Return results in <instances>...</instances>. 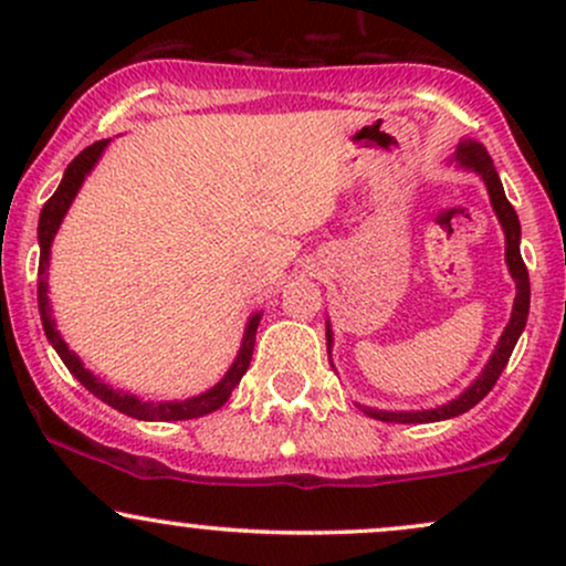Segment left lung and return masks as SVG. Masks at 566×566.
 I'll return each instance as SVG.
<instances>
[{
  "mask_svg": "<svg viewBox=\"0 0 566 566\" xmlns=\"http://www.w3.org/2000/svg\"><path fill=\"white\" fill-rule=\"evenodd\" d=\"M450 165L460 167V170L476 172L479 178L484 180L486 193H490V201H492V210H495V216L505 233V263H509L513 282H516V301H513L511 319L505 324L503 335H500L490 361H486L482 373H479V378L473 380L463 394L454 396V399L447 401V405H439L431 409H405V412H391V409H375V407L359 405L361 412L375 420H382V423H439V420H450V418H458V415L469 412L471 407H476L479 401L492 391V386L497 382L500 373H503L505 365H509L511 350L516 346L518 335L524 333V324H527L530 274H527V265L522 261V250H518V242H522V226H518L516 210H513L511 201L505 199L503 184H500L495 165H492V157L486 154L482 143L460 140L458 151H454ZM329 350H333V327H329V319H327V354Z\"/></svg>",
  "mask_w": 566,
  "mask_h": 566,
  "instance_id": "left-lung-1",
  "label": "left lung"
}]
</instances>
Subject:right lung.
<instances>
[{
  "label": "right lung",
  "instance_id": "add662e5",
  "mask_svg": "<svg viewBox=\"0 0 566 566\" xmlns=\"http://www.w3.org/2000/svg\"><path fill=\"white\" fill-rule=\"evenodd\" d=\"M112 140H97L93 146H87L84 151L76 157L71 165L66 167V172H63V180L61 186H57V191L44 201L42 212H39V279H36V301H39V316H42V327H44V335H48V340L53 343V348L57 350V356L63 359V365L69 367V373L74 375L76 380L82 382L84 388H87L90 394H95L97 399L106 401L108 407L119 409L122 415H129V418H138V420H191V418H201V415H210L216 412L229 401V396L233 388L239 386V380H242V375L247 373V367H250V359H252V348H255V333H258V324H261V311L258 314H252L250 319H247V327H244V337H242V348H239L237 359H233V365L229 367V373L220 378L216 386L207 388L205 394L199 396H191V399H175V401H143L138 396L127 394V391H119V388L108 386V382H103L101 378H95L93 373H90L87 367L82 365L80 356L74 354L66 346V340H63L61 333H57L55 327V319H53V305H50V297H48V269H50V247H53V239L57 229H61L63 218H66L71 201H74L76 193H80V188L84 184V178H87L90 172H93V167L97 165V159L103 157V151H106V146Z\"/></svg>",
  "mask_w": 566,
  "mask_h": 566
}]
</instances>
